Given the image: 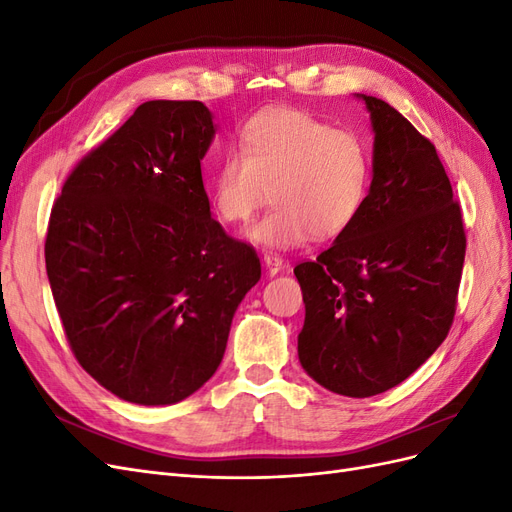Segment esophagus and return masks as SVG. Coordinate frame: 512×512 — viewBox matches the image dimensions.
<instances>
[{"instance_id":"1","label":"esophagus","mask_w":512,"mask_h":512,"mask_svg":"<svg viewBox=\"0 0 512 512\" xmlns=\"http://www.w3.org/2000/svg\"><path fill=\"white\" fill-rule=\"evenodd\" d=\"M262 265H265L269 275H277L284 269V260L277 254H265V258H262Z\"/></svg>"}]
</instances>
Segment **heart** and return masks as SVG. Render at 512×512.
<instances>
[{
	"instance_id": "1",
	"label": "heart",
	"mask_w": 512,
	"mask_h": 512,
	"mask_svg": "<svg viewBox=\"0 0 512 512\" xmlns=\"http://www.w3.org/2000/svg\"><path fill=\"white\" fill-rule=\"evenodd\" d=\"M371 151L354 130L299 108H269L239 134L211 179V207L228 226H243L273 200L247 239L290 250L312 239H335L359 220L371 190Z\"/></svg>"
}]
</instances>
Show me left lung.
Instances as JSON below:
<instances>
[{
  "label": "left lung",
  "instance_id": "1",
  "mask_svg": "<svg viewBox=\"0 0 512 512\" xmlns=\"http://www.w3.org/2000/svg\"><path fill=\"white\" fill-rule=\"evenodd\" d=\"M356 98L374 130L365 209L294 275L305 303L303 369L337 395L371 397L412 376L446 339L466 232L436 147L391 104Z\"/></svg>",
  "mask_w": 512,
  "mask_h": 512
}]
</instances>
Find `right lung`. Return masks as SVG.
I'll return each instance as SVG.
<instances>
[{"label":"right lung","instance_id":"add662e5","mask_svg":"<svg viewBox=\"0 0 512 512\" xmlns=\"http://www.w3.org/2000/svg\"><path fill=\"white\" fill-rule=\"evenodd\" d=\"M213 115L151 100L85 156L53 205L44 258L70 348L123 401L170 406L220 367L260 260L211 218Z\"/></svg>","mask_w":512,"mask_h":512}]
</instances>
